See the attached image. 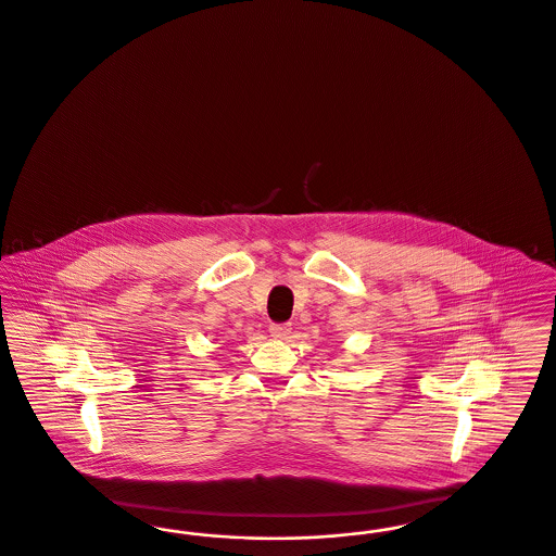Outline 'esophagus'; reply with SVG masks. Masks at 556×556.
<instances>
[{
  "instance_id": "34e87169",
  "label": "esophagus",
  "mask_w": 556,
  "mask_h": 556,
  "mask_svg": "<svg viewBox=\"0 0 556 556\" xmlns=\"http://www.w3.org/2000/svg\"><path fill=\"white\" fill-rule=\"evenodd\" d=\"M268 332L275 339H288V334L291 332V325H270L268 326Z\"/></svg>"
}]
</instances>
